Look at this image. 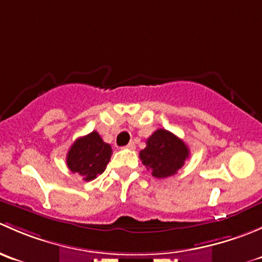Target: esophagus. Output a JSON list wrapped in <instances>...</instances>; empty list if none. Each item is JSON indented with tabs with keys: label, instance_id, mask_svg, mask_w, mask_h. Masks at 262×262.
Listing matches in <instances>:
<instances>
[{
	"label": "esophagus",
	"instance_id": "obj_1",
	"mask_svg": "<svg viewBox=\"0 0 262 262\" xmlns=\"http://www.w3.org/2000/svg\"><path fill=\"white\" fill-rule=\"evenodd\" d=\"M125 148H128V149H134V148H136V144H134V142H130V143L126 144Z\"/></svg>",
	"mask_w": 262,
	"mask_h": 262
}]
</instances>
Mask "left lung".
I'll list each match as a JSON object with an SVG mask.
<instances>
[{"instance_id": "obj_1", "label": "left lung", "mask_w": 262, "mask_h": 262, "mask_svg": "<svg viewBox=\"0 0 262 262\" xmlns=\"http://www.w3.org/2000/svg\"><path fill=\"white\" fill-rule=\"evenodd\" d=\"M146 143L147 147L141 150L139 157L157 179L175 175L189 158V148L184 141L166 129H157Z\"/></svg>"}]
</instances>
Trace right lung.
<instances>
[{
  "instance_id": "add662e5",
  "label": "right lung",
  "mask_w": 262,
  "mask_h": 262,
  "mask_svg": "<svg viewBox=\"0 0 262 262\" xmlns=\"http://www.w3.org/2000/svg\"><path fill=\"white\" fill-rule=\"evenodd\" d=\"M113 149L105 143L97 132L76 139L67 153V166L77 172L84 181H91L101 175L109 163Z\"/></svg>"
}]
</instances>
